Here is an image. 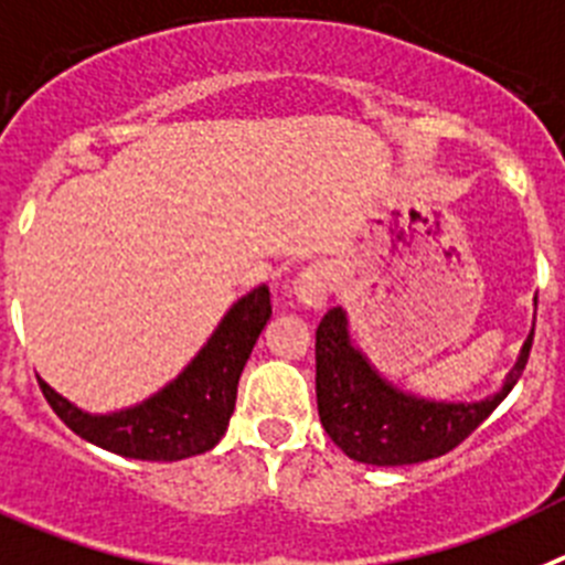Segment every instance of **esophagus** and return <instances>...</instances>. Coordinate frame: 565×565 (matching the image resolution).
Listing matches in <instances>:
<instances>
[{"mask_svg":"<svg viewBox=\"0 0 565 565\" xmlns=\"http://www.w3.org/2000/svg\"><path fill=\"white\" fill-rule=\"evenodd\" d=\"M295 298L309 309L327 307L329 295H332V270L327 264H309L292 281Z\"/></svg>","mask_w":565,"mask_h":565,"instance_id":"1","label":"esophagus"}]
</instances>
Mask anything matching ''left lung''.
Wrapping results in <instances>:
<instances>
[{"instance_id":"1","label":"left lung","mask_w":565,"mask_h":565,"mask_svg":"<svg viewBox=\"0 0 565 565\" xmlns=\"http://www.w3.org/2000/svg\"><path fill=\"white\" fill-rule=\"evenodd\" d=\"M532 334L535 323L495 394L472 403H447L411 394L385 380L369 354L354 343L349 312L343 307H332L315 334V391L320 422L329 439L349 459L363 465L399 467L445 456L479 428L515 388L530 360Z\"/></svg>"}]
</instances>
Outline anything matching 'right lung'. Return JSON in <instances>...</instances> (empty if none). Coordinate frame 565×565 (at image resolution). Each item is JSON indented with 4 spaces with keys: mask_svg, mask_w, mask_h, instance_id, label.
Instances as JSON below:
<instances>
[{
    "mask_svg": "<svg viewBox=\"0 0 565 565\" xmlns=\"http://www.w3.org/2000/svg\"><path fill=\"white\" fill-rule=\"evenodd\" d=\"M270 289L258 284L222 315L200 352L174 380L146 396L143 403L109 414H89L50 388L42 377L44 399L81 439L109 454L140 461H180L211 450L225 436L236 408L238 377L258 334L270 320Z\"/></svg>",
    "mask_w": 565,
    "mask_h": 565,
    "instance_id": "add662e5",
    "label": "right lung"
}]
</instances>
